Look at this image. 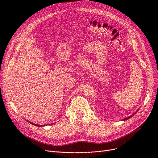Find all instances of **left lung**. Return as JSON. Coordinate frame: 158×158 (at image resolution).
<instances>
[{"mask_svg": "<svg viewBox=\"0 0 158 158\" xmlns=\"http://www.w3.org/2000/svg\"><path fill=\"white\" fill-rule=\"evenodd\" d=\"M139 108H138V110H137V111H136V112H135V113H133V114H132V115H131V116H129V117H126V118H123V120H123V121H125V120H128V119H129V118H131V117H133V116H134V115H135V114H136V113H137V112H138V110H139Z\"/></svg>", "mask_w": 158, "mask_h": 158, "instance_id": "obj_1", "label": "left lung"}]
</instances>
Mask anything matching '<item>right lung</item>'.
Listing matches in <instances>:
<instances>
[{
  "label": "right lung",
  "instance_id": "add662e5",
  "mask_svg": "<svg viewBox=\"0 0 158 158\" xmlns=\"http://www.w3.org/2000/svg\"><path fill=\"white\" fill-rule=\"evenodd\" d=\"M27 122H29L30 123H31V124H32V125H34V126H38V127H44V126H47V125H48V124H47V125H38V124H35V123H32V122H29V121H28L27 120ZM49 124H51V123H49ZM52 124V123H51Z\"/></svg>",
  "mask_w": 158,
  "mask_h": 158
}]
</instances>
